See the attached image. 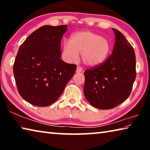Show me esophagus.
<instances>
[{
    "instance_id": "esophagus-1",
    "label": "esophagus",
    "mask_w": 150,
    "mask_h": 150,
    "mask_svg": "<svg viewBox=\"0 0 150 150\" xmlns=\"http://www.w3.org/2000/svg\"><path fill=\"white\" fill-rule=\"evenodd\" d=\"M82 68H81V67H79V66H78V67H77V69H76V73H81V71H82Z\"/></svg>"
}]
</instances>
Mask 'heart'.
<instances>
[{
  "mask_svg": "<svg viewBox=\"0 0 150 150\" xmlns=\"http://www.w3.org/2000/svg\"><path fill=\"white\" fill-rule=\"evenodd\" d=\"M111 50L108 39L97 33L81 31L71 35L69 43L63 44L62 53L68 62H74L81 54V60L86 66L95 67L107 59Z\"/></svg>",
  "mask_w": 150,
  "mask_h": 150,
  "instance_id": "obj_1",
  "label": "heart"
}]
</instances>
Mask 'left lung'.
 Here are the masks:
<instances>
[{
    "instance_id": "8db88e82",
    "label": "left lung",
    "mask_w": 150,
    "mask_h": 150,
    "mask_svg": "<svg viewBox=\"0 0 150 150\" xmlns=\"http://www.w3.org/2000/svg\"><path fill=\"white\" fill-rule=\"evenodd\" d=\"M112 53L100 65L85 71L84 94L94 107L108 110L126 100L136 79V55L123 34L115 28Z\"/></svg>"
}]
</instances>
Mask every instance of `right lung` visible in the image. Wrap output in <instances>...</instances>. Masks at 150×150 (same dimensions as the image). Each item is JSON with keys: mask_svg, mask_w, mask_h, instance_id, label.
I'll list each match as a JSON object with an SVG mask.
<instances>
[{"mask_svg": "<svg viewBox=\"0 0 150 150\" xmlns=\"http://www.w3.org/2000/svg\"><path fill=\"white\" fill-rule=\"evenodd\" d=\"M67 27H40L19 47L14 79L20 96L33 105L44 107L55 103L75 74L77 66L60 58L61 40Z\"/></svg>", "mask_w": 150, "mask_h": 150, "instance_id": "obj_1", "label": "right lung"}]
</instances>
